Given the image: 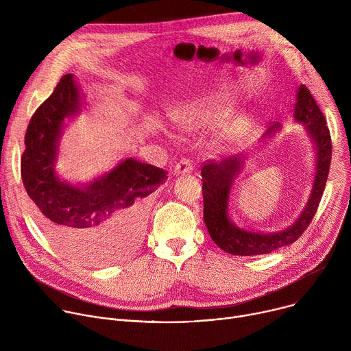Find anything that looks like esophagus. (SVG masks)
<instances>
[{
  "label": "esophagus",
  "mask_w": 351,
  "mask_h": 351,
  "mask_svg": "<svg viewBox=\"0 0 351 351\" xmlns=\"http://www.w3.org/2000/svg\"><path fill=\"white\" fill-rule=\"evenodd\" d=\"M193 171V165L189 160H182L179 164H176L173 172L175 175H186V173H190Z\"/></svg>",
  "instance_id": "esophagus-1"
}]
</instances>
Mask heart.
<instances>
[{"mask_svg": "<svg viewBox=\"0 0 351 351\" xmlns=\"http://www.w3.org/2000/svg\"><path fill=\"white\" fill-rule=\"evenodd\" d=\"M232 110V101L228 97H217L206 103H193L175 108L171 112L172 121L183 132H197L222 122ZM250 128L252 118L247 114H239L228 118L215 133L218 145H229L243 140Z\"/></svg>", "mask_w": 351, "mask_h": 351, "instance_id": "heart-1", "label": "heart"}]
</instances>
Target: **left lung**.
I'll list each match as a JSON object with an SVG mask.
<instances>
[{"label": "left lung", "instance_id": "obj_1", "mask_svg": "<svg viewBox=\"0 0 351 351\" xmlns=\"http://www.w3.org/2000/svg\"><path fill=\"white\" fill-rule=\"evenodd\" d=\"M293 117L294 122L304 125V129L313 141L315 152V175L307 203L291 225L276 232H254L237 226L230 219L229 198L232 186L237 175L243 171L250 153H241L219 162L213 161L206 164L202 169L204 222L215 244L229 254L244 257L261 256L289 245L303 234L317 213L329 173L332 143L325 117L306 86H300L297 88ZM280 130V123L272 125L260 141L267 143V140Z\"/></svg>", "mask_w": 351, "mask_h": 351}]
</instances>
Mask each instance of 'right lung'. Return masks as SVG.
<instances>
[{
    "label": "right lung",
    "mask_w": 351,
    "mask_h": 351,
    "mask_svg": "<svg viewBox=\"0 0 351 351\" xmlns=\"http://www.w3.org/2000/svg\"><path fill=\"white\" fill-rule=\"evenodd\" d=\"M83 95L72 73L37 108L25 136L23 186L47 236L76 260L104 263L126 256L140 240L147 197L165 183L164 169L132 157L88 183L56 169L66 121L80 114Z\"/></svg>",
    "instance_id": "right-lung-1"
}]
</instances>
